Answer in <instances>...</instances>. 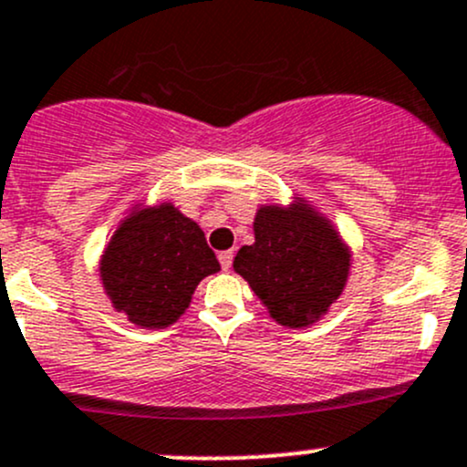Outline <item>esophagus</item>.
<instances>
[{
	"instance_id": "esophagus-1",
	"label": "esophagus",
	"mask_w": 467,
	"mask_h": 467,
	"mask_svg": "<svg viewBox=\"0 0 467 467\" xmlns=\"http://www.w3.org/2000/svg\"><path fill=\"white\" fill-rule=\"evenodd\" d=\"M233 250H223V253H219V264L223 271H230V266H233Z\"/></svg>"
}]
</instances>
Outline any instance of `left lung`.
<instances>
[{
	"mask_svg": "<svg viewBox=\"0 0 467 467\" xmlns=\"http://www.w3.org/2000/svg\"><path fill=\"white\" fill-rule=\"evenodd\" d=\"M254 244L239 248L242 275L271 317L288 328L311 327L345 291L351 250L313 205H262L253 221Z\"/></svg>",
	"mask_w": 467,
	"mask_h": 467,
	"instance_id": "1",
	"label": "left lung"
}]
</instances>
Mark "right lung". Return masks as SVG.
<instances>
[{
  "mask_svg": "<svg viewBox=\"0 0 467 467\" xmlns=\"http://www.w3.org/2000/svg\"><path fill=\"white\" fill-rule=\"evenodd\" d=\"M221 271L203 230L168 203L136 205L100 259L107 297L140 328H165L190 306L194 288Z\"/></svg>",
  "mask_w": 467,
  "mask_h": 467,
  "instance_id": "add662e5",
  "label": "right lung"
}]
</instances>
